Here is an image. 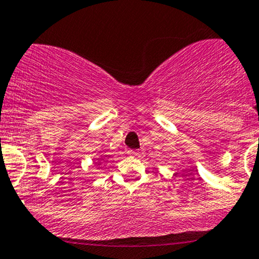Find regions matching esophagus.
Returning a JSON list of instances; mask_svg holds the SVG:
<instances>
[{
  "label": "esophagus",
  "mask_w": 259,
  "mask_h": 259,
  "mask_svg": "<svg viewBox=\"0 0 259 259\" xmlns=\"http://www.w3.org/2000/svg\"><path fill=\"white\" fill-rule=\"evenodd\" d=\"M127 154H129L130 156H138V155H139V153H138L137 150H129V151H127Z\"/></svg>",
  "instance_id": "esophagus-1"
}]
</instances>
